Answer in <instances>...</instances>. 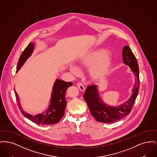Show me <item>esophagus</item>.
Returning a JSON list of instances; mask_svg holds the SVG:
<instances>
[{
	"label": "esophagus",
	"instance_id": "obj_1",
	"mask_svg": "<svg viewBox=\"0 0 157 157\" xmlns=\"http://www.w3.org/2000/svg\"><path fill=\"white\" fill-rule=\"evenodd\" d=\"M76 85L78 86V88L79 89V90H82V91H84L85 90V87H84V86L82 85L81 83H78L77 84H76Z\"/></svg>",
	"mask_w": 157,
	"mask_h": 157
}]
</instances>
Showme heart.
Returning a JSON list of instances; mask_svg holds the SVG:
<instances>
[{
	"label": "heart",
	"mask_w": 157,
	"mask_h": 157,
	"mask_svg": "<svg viewBox=\"0 0 157 157\" xmlns=\"http://www.w3.org/2000/svg\"><path fill=\"white\" fill-rule=\"evenodd\" d=\"M112 59L105 49L92 51L83 55L78 60L79 67H90L89 74L92 80L98 81L104 78L108 72L111 64ZM71 71L74 75L79 74L78 69L71 67Z\"/></svg>",
	"instance_id": "b5f03b06"
}]
</instances>
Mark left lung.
I'll return each instance as SVG.
<instances>
[{
	"label": "left lung",
	"instance_id": "8db88e82",
	"mask_svg": "<svg viewBox=\"0 0 157 157\" xmlns=\"http://www.w3.org/2000/svg\"><path fill=\"white\" fill-rule=\"evenodd\" d=\"M124 63L131 67L136 76V81L130 98L123 104L113 107L104 104L99 95L98 86L95 85L88 86L84 94L83 98L89 107L91 115L98 122L111 123L127 116L134 104L140 88L139 67L137 60L128 46H125L122 50Z\"/></svg>",
	"mask_w": 157,
	"mask_h": 157
}]
</instances>
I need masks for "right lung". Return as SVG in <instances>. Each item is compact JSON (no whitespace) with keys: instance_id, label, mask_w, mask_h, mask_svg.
Wrapping results in <instances>:
<instances>
[{"instance_id":"add662e5","label":"right lung","mask_w":157,"mask_h":157,"mask_svg":"<svg viewBox=\"0 0 157 157\" xmlns=\"http://www.w3.org/2000/svg\"><path fill=\"white\" fill-rule=\"evenodd\" d=\"M33 49L34 44L30 42L23 51L19 59L16 68V72H17V71L21 69L26 60L32 55ZM72 85L73 83L72 82H64L63 81L60 79H56L53 86L52 96L50 100L51 103L49 108L45 112L34 116L27 113L23 110L20 104L19 96L14 89L17 105L23 115L26 118L36 124L40 125H46L56 124L58 122L64 115L65 110L67 106V100L65 98L66 90L68 87L72 86Z\"/></svg>"}]
</instances>
